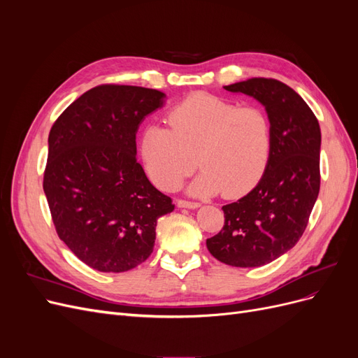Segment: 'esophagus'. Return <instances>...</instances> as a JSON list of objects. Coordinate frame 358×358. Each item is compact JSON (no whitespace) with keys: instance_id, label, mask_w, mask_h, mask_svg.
Masks as SVG:
<instances>
[{"instance_id":"esophagus-1","label":"esophagus","mask_w":358,"mask_h":358,"mask_svg":"<svg viewBox=\"0 0 358 358\" xmlns=\"http://www.w3.org/2000/svg\"><path fill=\"white\" fill-rule=\"evenodd\" d=\"M178 208H183V209H197V208H200V203L188 201V200H178Z\"/></svg>"}]
</instances>
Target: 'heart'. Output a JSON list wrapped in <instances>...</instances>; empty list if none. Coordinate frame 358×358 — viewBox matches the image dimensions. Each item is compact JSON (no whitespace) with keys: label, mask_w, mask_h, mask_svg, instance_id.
Wrapping results in <instances>:
<instances>
[{"label":"heart","mask_w":358,"mask_h":358,"mask_svg":"<svg viewBox=\"0 0 358 358\" xmlns=\"http://www.w3.org/2000/svg\"><path fill=\"white\" fill-rule=\"evenodd\" d=\"M169 124L171 129L148 127L140 140L145 169L161 189L175 191L196 169V157L203 169L189 187L196 196L242 197L264 175L272 125L259 107L194 94L173 107Z\"/></svg>","instance_id":"heart-1"}]
</instances>
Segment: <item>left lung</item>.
Segmentation results:
<instances>
[{"label": "left lung", "mask_w": 358, "mask_h": 358, "mask_svg": "<svg viewBox=\"0 0 358 358\" xmlns=\"http://www.w3.org/2000/svg\"><path fill=\"white\" fill-rule=\"evenodd\" d=\"M224 90L264 106L272 149L257 187L222 206V230L206 246L224 264L258 267L289 251L306 229L320 192L321 129L305 100L282 82L254 78Z\"/></svg>", "instance_id": "obj_1"}]
</instances>
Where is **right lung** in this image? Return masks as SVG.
<instances>
[{
    "mask_svg": "<svg viewBox=\"0 0 358 358\" xmlns=\"http://www.w3.org/2000/svg\"><path fill=\"white\" fill-rule=\"evenodd\" d=\"M166 94L101 85L73 101L53 124L45 189L59 239L99 272L121 273L146 262L159 216L175 204L137 161L136 134Z\"/></svg>",
    "mask_w": 358,
    "mask_h": 358,
    "instance_id": "add662e5",
    "label": "right lung"
}]
</instances>
